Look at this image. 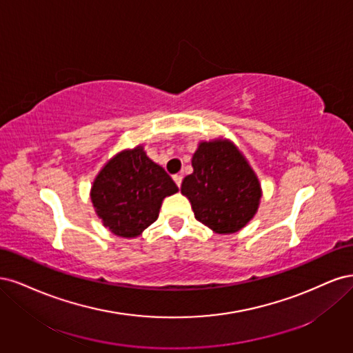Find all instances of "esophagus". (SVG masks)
Segmentation results:
<instances>
[{"label":"esophagus","mask_w":353,"mask_h":353,"mask_svg":"<svg viewBox=\"0 0 353 353\" xmlns=\"http://www.w3.org/2000/svg\"><path fill=\"white\" fill-rule=\"evenodd\" d=\"M172 178L175 181V184L178 185V188H181V183H183V176H181V175H174Z\"/></svg>","instance_id":"esophagus-1"}]
</instances>
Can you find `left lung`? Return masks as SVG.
I'll return each instance as SVG.
<instances>
[{
  "instance_id": "left-lung-1",
  "label": "left lung",
  "mask_w": 353,
  "mask_h": 353,
  "mask_svg": "<svg viewBox=\"0 0 353 353\" xmlns=\"http://www.w3.org/2000/svg\"><path fill=\"white\" fill-rule=\"evenodd\" d=\"M193 174L184 178L183 193L194 216L216 234H232L245 227L258 212L259 179L230 140L201 141L191 159Z\"/></svg>"
}]
</instances>
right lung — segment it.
<instances>
[{"mask_svg":"<svg viewBox=\"0 0 353 353\" xmlns=\"http://www.w3.org/2000/svg\"><path fill=\"white\" fill-rule=\"evenodd\" d=\"M178 191L143 145L112 157L95 176L91 201L103 225L117 237L134 239L157 219L165 197Z\"/></svg>","mask_w":353,"mask_h":353,"instance_id":"1","label":"right lung"}]
</instances>
